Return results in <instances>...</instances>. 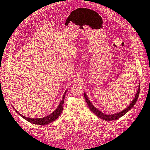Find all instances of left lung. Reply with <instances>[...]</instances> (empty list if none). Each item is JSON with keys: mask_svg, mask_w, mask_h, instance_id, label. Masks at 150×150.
<instances>
[{"mask_svg": "<svg viewBox=\"0 0 150 150\" xmlns=\"http://www.w3.org/2000/svg\"><path fill=\"white\" fill-rule=\"evenodd\" d=\"M139 93H140V84H139V87H138V90L137 91L135 96L134 97L133 101H131V103L124 110H122L121 112H119L118 113H115V114H107L103 113L101 111H100L99 109H98V108H97L96 107L93 106V104L89 100L88 98V96L85 92H84V96L85 100H86V103L88 104V106L90 110L92 111V112L94 113L98 117V118L102 119L103 120H105V121H112V120H116L119 119L120 118H121L122 116L125 115V114L127 113L129 110H130L131 108L134 107V105H135L136 102L137 101L138 98H139Z\"/></svg>", "mask_w": 150, "mask_h": 150, "instance_id": "8db88e82", "label": "left lung"}]
</instances>
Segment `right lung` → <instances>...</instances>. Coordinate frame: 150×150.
<instances>
[{
	"mask_svg": "<svg viewBox=\"0 0 150 150\" xmlns=\"http://www.w3.org/2000/svg\"><path fill=\"white\" fill-rule=\"evenodd\" d=\"M67 91V90L65 91V92H64V94L62 96V98L61 101L60 102L59 105H58V107L56 108V110L54 111H53V112H52L51 114H49V115H48V116L43 117V118H27V117H25L24 116H23L22 114H21L20 113H19L18 111H17L13 107V109L15 110V111H16V112L17 114H19V115L22 117V118H23L25 120H26V121L32 123V124H36V125H47V124H50V123L54 122V120H57L58 118V117L60 116L62 112L64 98H65V96H66V93Z\"/></svg>",
	"mask_w": 150,
	"mask_h": 150,
	"instance_id": "add662e5",
	"label": "right lung"
}]
</instances>
